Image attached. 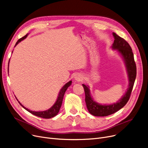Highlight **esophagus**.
Returning a JSON list of instances; mask_svg holds the SVG:
<instances>
[{
  "label": "esophagus",
  "mask_w": 148,
  "mask_h": 148,
  "mask_svg": "<svg viewBox=\"0 0 148 148\" xmlns=\"http://www.w3.org/2000/svg\"><path fill=\"white\" fill-rule=\"evenodd\" d=\"M75 80L77 82H80L83 80V76L80 74H77L75 76Z\"/></svg>",
  "instance_id": "1"
}]
</instances>
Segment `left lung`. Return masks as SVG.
<instances>
[{
    "instance_id": "1",
    "label": "left lung",
    "mask_w": 148,
    "mask_h": 148,
    "mask_svg": "<svg viewBox=\"0 0 148 148\" xmlns=\"http://www.w3.org/2000/svg\"><path fill=\"white\" fill-rule=\"evenodd\" d=\"M113 35L114 40L112 48L118 50L125 61L129 78V86L125 94L118 103L110 105H101L93 100L90 95L89 88L83 84L82 86L85 92V102L86 107L89 113L95 116H107L110 115L125 106L130 99L136 77V65L131 47L123 38L120 37L114 32L113 33Z\"/></svg>"
}]
</instances>
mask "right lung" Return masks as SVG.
Here are the masks:
<instances>
[{"instance_id":"1","label":"right lung","mask_w":148,"mask_h":148,"mask_svg":"<svg viewBox=\"0 0 148 148\" xmlns=\"http://www.w3.org/2000/svg\"><path fill=\"white\" fill-rule=\"evenodd\" d=\"M27 34L25 36H24L23 37L21 38L20 39H19V40L17 41V42H16V44H15V45H17L18 42H20V41H21L22 40H24V39H25L27 37ZM8 66H9V64H8ZM71 83H72L71 81H69V82H68L66 84H65L64 85V87L62 88V89L60 90V91L59 92L56 103H54V104L50 108H49V110H47L43 111V112H34V111H32V110H30L27 109V108H26V107L23 106L19 101H18V103L20 104V105L23 108H25V109L27 111H28L30 113L33 114L34 115H35L36 116H38V117H40V118H44V119L51 118L54 117V116H55L56 115H57V114L59 113L60 108L62 106V101H63V98H64V94H65V92H66L68 88L70 86V85L71 84Z\"/></svg>"}]
</instances>
